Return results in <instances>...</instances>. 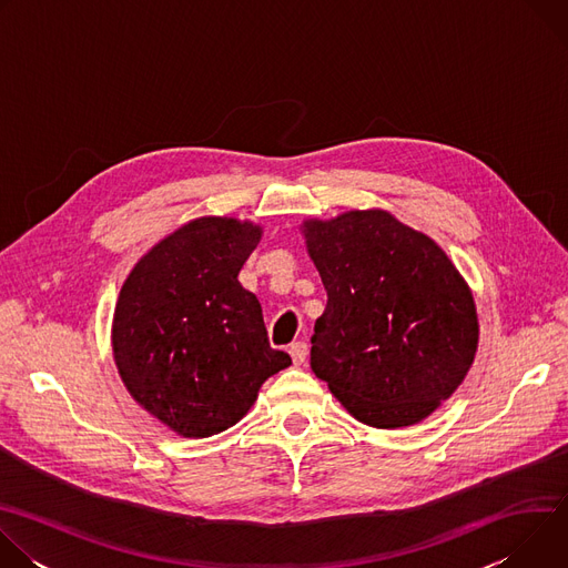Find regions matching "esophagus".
<instances>
[{"mask_svg":"<svg viewBox=\"0 0 568 568\" xmlns=\"http://www.w3.org/2000/svg\"><path fill=\"white\" fill-rule=\"evenodd\" d=\"M290 355H292V362H294L296 366H301V364L305 362V357H307V344H305V342H294V344L290 346Z\"/></svg>","mask_w":568,"mask_h":568,"instance_id":"esophagus-1","label":"esophagus"}]
</instances>
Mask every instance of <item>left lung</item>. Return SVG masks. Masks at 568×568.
<instances>
[{
	"label": "left lung",
	"instance_id": "8db88e82",
	"mask_svg": "<svg viewBox=\"0 0 568 568\" xmlns=\"http://www.w3.org/2000/svg\"><path fill=\"white\" fill-rule=\"evenodd\" d=\"M303 233L328 292L310 339L314 375L364 425L420 423L474 362L469 287L432 237L384 211L310 220Z\"/></svg>",
	"mask_w": 568,
	"mask_h": 568
}]
</instances>
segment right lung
Segmentation results:
<instances>
[{"instance_id": "obj_1", "label": "right lung", "mask_w": 568, "mask_h": 568, "mask_svg": "<svg viewBox=\"0 0 568 568\" xmlns=\"http://www.w3.org/2000/svg\"><path fill=\"white\" fill-rule=\"evenodd\" d=\"M261 229L200 217L154 245L114 310V359L132 397L186 438L235 425L292 357L270 346L258 298L237 283Z\"/></svg>"}]
</instances>
